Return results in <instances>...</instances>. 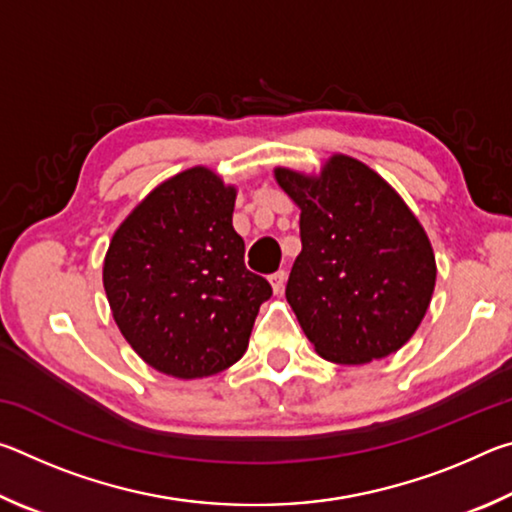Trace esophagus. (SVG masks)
Here are the masks:
<instances>
[{
    "instance_id": "esophagus-1",
    "label": "esophagus",
    "mask_w": 512,
    "mask_h": 512,
    "mask_svg": "<svg viewBox=\"0 0 512 512\" xmlns=\"http://www.w3.org/2000/svg\"><path fill=\"white\" fill-rule=\"evenodd\" d=\"M268 280H271V287H273L275 293H282L284 284H287V271H277V273L268 277Z\"/></svg>"
}]
</instances>
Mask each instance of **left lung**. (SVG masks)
I'll return each mask as SVG.
<instances>
[{
	"label": "left lung",
	"instance_id": "obj_1",
	"mask_svg": "<svg viewBox=\"0 0 512 512\" xmlns=\"http://www.w3.org/2000/svg\"><path fill=\"white\" fill-rule=\"evenodd\" d=\"M275 180L300 207L287 302L316 352L359 366L400 350L436 287V257L409 205L348 155H332L320 176L277 167Z\"/></svg>",
	"mask_w": 512,
	"mask_h": 512
}]
</instances>
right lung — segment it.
Returning <instances> with one entry per match:
<instances>
[{"mask_svg":"<svg viewBox=\"0 0 512 512\" xmlns=\"http://www.w3.org/2000/svg\"><path fill=\"white\" fill-rule=\"evenodd\" d=\"M235 198L212 169H187L155 187L112 235L103 262L112 318L164 375L198 379L237 363L259 305L273 296L244 264Z\"/></svg>","mask_w":512,"mask_h":512,"instance_id":"add662e5","label":"right lung"}]
</instances>
